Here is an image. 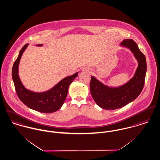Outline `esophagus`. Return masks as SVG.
Segmentation results:
<instances>
[{
  "label": "esophagus",
  "instance_id": "esophagus-1",
  "mask_svg": "<svg viewBox=\"0 0 160 160\" xmlns=\"http://www.w3.org/2000/svg\"><path fill=\"white\" fill-rule=\"evenodd\" d=\"M83 71H87V72H90V71H89V70H88V69H84V70H83Z\"/></svg>",
  "mask_w": 160,
  "mask_h": 160
}]
</instances>
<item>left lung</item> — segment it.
<instances>
[{
  "mask_svg": "<svg viewBox=\"0 0 160 160\" xmlns=\"http://www.w3.org/2000/svg\"><path fill=\"white\" fill-rule=\"evenodd\" d=\"M121 45L131 50L138 62V67L134 76L127 83L116 88L105 86L94 76H91V95L95 102L104 109H117L132 102L140 95L145 83L147 63L144 54L131 39L124 40Z\"/></svg>",
  "mask_w": 160,
  "mask_h": 160,
  "instance_id": "left-lung-1",
  "label": "left lung"
}]
</instances>
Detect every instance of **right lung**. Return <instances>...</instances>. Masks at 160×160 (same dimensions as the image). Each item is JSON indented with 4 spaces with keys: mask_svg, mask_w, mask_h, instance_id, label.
Segmentation results:
<instances>
[{
    "mask_svg": "<svg viewBox=\"0 0 160 160\" xmlns=\"http://www.w3.org/2000/svg\"><path fill=\"white\" fill-rule=\"evenodd\" d=\"M29 44H25L21 49L12 68V78L18 98L28 108L43 113H52L57 111L63 104L70 84L78 76L77 72L63 78L51 89L41 93L32 92L22 85L18 75V65L22 54ZM37 46H42L38 44Z\"/></svg>",
    "mask_w": 160,
    "mask_h": 160,
    "instance_id": "add662e5",
    "label": "right lung"
}]
</instances>
